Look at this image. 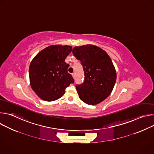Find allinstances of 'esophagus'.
<instances>
[{
    "label": "esophagus",
    "instance_id": "34e87169",
    "mask_svg": "<svg viewBox=\"0 0 154 154\" xmlns=\"http://www.w3.org/2000/svg\"><path fill=\"white\" fill-rule=\"evenodd\" d=\"M72 77H73L74 79H75V74H74V73H72Z\"/></svg>",
    "mask_w": 154,
    "mask_h": 154
}]
</instances>
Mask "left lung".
Returning <instances> with one entry per match:
<instances>
[{
  "label": "left lung",
  "mask_w": 154,
  "mask_h": 154,
  "mask_svg": "<svg viewBox=\"0 0 154 154\" xmlns=\"http://www.w3.org/2000/svg\"><path fill=\"white\" fill-rule=\"evenodd\" d=\"M74 56L82 65L84 81L76 85L79 98L88 105H96L111 94L116 72L111 58L103 50L93 45L75 47Z\"/></svg>",
  "instance_id": "1"
}]
</instances>
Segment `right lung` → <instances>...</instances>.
<instances>
[{
    "label": "right lung",
    "instance_id": "add662e5",
    "mask_svg": "<svg viewBox=\"0 0 154 154\" xmlns=\"http://www.w3.org/2000/svg\"><path fill=\"white\" fill-rule=\"evenodd\" d=\"M72 46L53 45L39 52L29 67L30 85L35 93L46 101L62 97L65 90L74 80L68 73L69 64L64 61Z\"/></svg>",
    "mask_w": 154,
    "mask_h": 154
}]
</instances>
